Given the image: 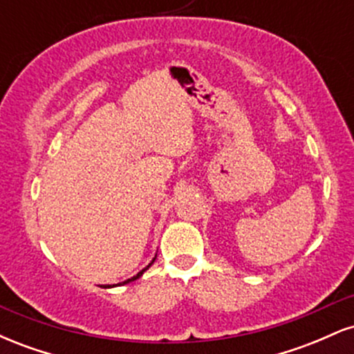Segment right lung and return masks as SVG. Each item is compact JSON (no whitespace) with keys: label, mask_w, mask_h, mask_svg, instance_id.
Segmentation results:
<instances>
[{"label":"right lung","mask_w":354,"mask_h":354,"mask_svg":"<svg viewBox=\"0 0 354 354\" xmlns=\"http://www.w3.org/2000/svg\"><path fill=\"white\" fill-rule=\"evenodd\" d=\"M154 259H156V256H154V258L151 259V263H149V265H148V266H146V268H143V270H141V271H140V273H138V274H135V276H133V278H128V279H124V281H123V283H118V284H104V286H103V288H115V286H121V284H128V283L135 281V279H138V278H141V276H143V273H145V271H146V270H148V268L153 265V263H154Z\"/></svg>","instance_id":"1"}]
</instances>
